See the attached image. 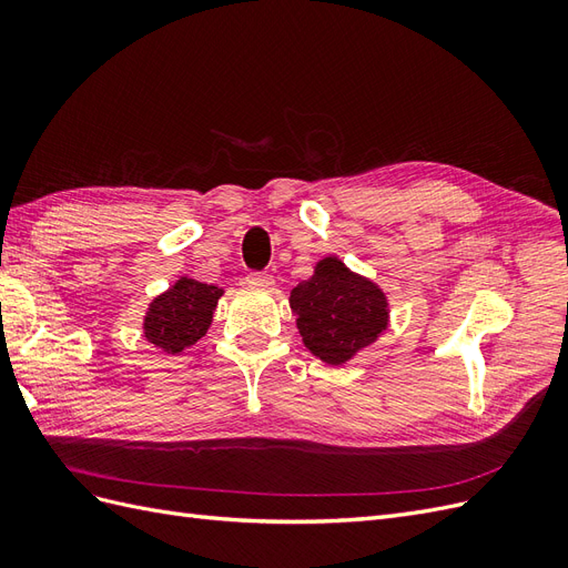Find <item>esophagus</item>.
Listing matches in <instances>:
<instances>
[{"instance_id":"obj_1","label":"esophagus","mask_w":568,"mask_h":568,"mask_svg":"<svg viewBox=\"0 0 568 568\" xmlns=\"http://www.w3.org/2000/svg\"><path fill=\"white\" fill-rule=\"evenodd\" d=\"M246 284L253 286V288H272L274 280H272V274H267V272H251L246 277Z\"/></svg>"}]
</instances>
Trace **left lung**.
Here are the masks:
<instances>
[{
  "instance_id": "obj_1",
  "label": "left lung",
  "mask_w": 568,
  "mask_h": 568,
  "mask_svg": "<svg viewBox=\"0 0 568 568\" xmlns=\"http://www.w3.org/2000/svg\"><path fill=\"white\" fill-rule=\"evenodd\" d=\"M303 346L324 365L341 367L388 329V298L384 288L353 272L336 255L315 265L311 280L291 288Z\"/></svg>"
}]
</instances>
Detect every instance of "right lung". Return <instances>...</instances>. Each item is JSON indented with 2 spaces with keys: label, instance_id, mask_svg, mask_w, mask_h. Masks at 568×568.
<instances>
[{
  "label": "right lung",
  "instance_id": "obj_1",
  "mask_svg": "<svg viewBox=\"0 0 568 568\" xmlns=\"http://www.w3.org/2000/svg\"><path fill=\"white\" fill-rule=\"evenodd\" d=\"M222 294L225 291L215 284L180 277L149 303L142 326L144 338L168 355L184 353L211 329Z\"/></svg>",
  "mask_w": 568,
  "mask_h": 568
}]
</instances>
